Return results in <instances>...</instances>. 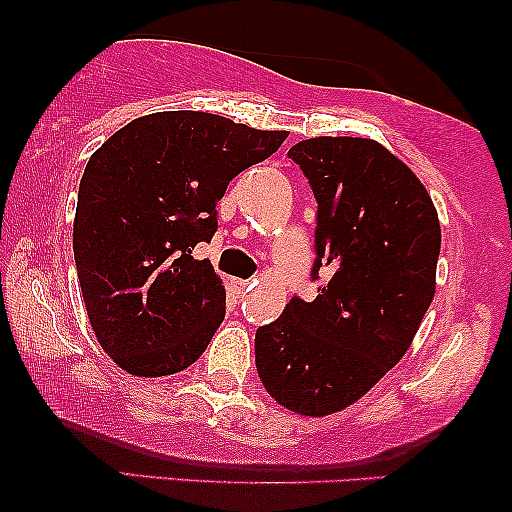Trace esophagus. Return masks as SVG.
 I'll use <instances>...</instances> for the list:
<instances>
[{
	"instance_id": "esophagus-1",
	"label": "esophagus",
	"mask_w": 512,
	"mask_h": 512,
	"mask_svg": "<svg viewBox=\"0 0 512 512\" xmlns=\"http://www.w3.org/2000/svg\"><path fill=\"white\" fill-rule=\"evenodd\" d=\"M231 286H233V289H236L238 293H243V291L250 289V281H245V279H233Z\"/></svg>"
}]
</instances>
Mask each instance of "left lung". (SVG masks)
Masks as SVG:
<instances>
[{"mask_svg": "<svg viewBox=\"0 0 512 512\" xmlns=\"http://www.w3.org/2000/svg\"><path fill=\"white\" fill-rule=\"evenodd\" d=\"M289 158L317 199L310 279L332 274L257 330L255 363L281 407L327 416L407 354L436 293L440 223L421 180L373 139H305Z\"/></svg>", "mask_w": 512, "mask_h": 512, "instance_id": "8db88e82", "label": "left lung"}]
</instances>
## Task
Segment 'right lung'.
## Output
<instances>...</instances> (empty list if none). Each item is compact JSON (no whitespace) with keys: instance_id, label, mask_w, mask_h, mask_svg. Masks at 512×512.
Here are the masks:
<instances>
[{"instance_id":"right-lung-1","label":"right lung","mask_w":512,"mask_h":512,"mask_svg":"<svg viewBox=\"0 0 512 512\" xmlns=\"http://www.w3.org/2000/svg\"><path fill=\"white\" fill-rule=\"evenodd\" d=\"M289 132L197 110L117 129L88 158L74 216V260L103 351L127 373L161 378L204 354L226 315V289L197 243L216 233L228 182Z\"/></svg>"}]
</instances>
